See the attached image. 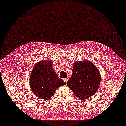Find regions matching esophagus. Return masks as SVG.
Segmentation results:
<instances>
[{
	"label": "esophagus",
	"mask_w": 126,
	"mask_h": 126,
	"mask_svg": "<svg viewBox=\"0 0 126 126\" xmlns=\"http://www.w3.org/2000/svg\"><path fill=\"white\" fill-rule=\"evenodd\" d=\"M68 80V78H65V79H63V81H64L66 83H67Z\"/></svg>",
	"instance_id": "34e87169"
}]
</instances>
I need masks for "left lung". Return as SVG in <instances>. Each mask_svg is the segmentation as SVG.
Returning a JSON list of instances; mask_svg holds the SVG:
<instances>
[{
  "instance_id": "obj_1",
  "label": "left lung",
  "mask_w": 126,
  "mask_h": 126,
  "mask_svg": "<svg viewBox=\"0 0 126 126\" xmlns=\"http://www.w3.org/2000/svg\"><path fill=\"white\" fill-rule=\"evenodd\" d=\"M100 82V71L92 62L76 61L74 64L73 74L67 85L75 95L84 100L95 94Z\"/></svg>"
}]
</instances>
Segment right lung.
Wrapping results in <instances>:
<instances>
[{
  "label": "right lung",
  "instance_id": "obj_1",
  "mask_svg": "<svg viewBox=\"0 0 126 126\" xmlns=\"http://www.w3.org/2000/svg\"><path fill=\"white\" fill-rule=\"evenodd\" d=\"M52 63L51 60L45 59L38 62L29 77L32 92L42 100H49L59 87L66 85L53 70Z\"/></svg>",
  "mask_w": 126,
  "mask_h": 126
}]
</instances>
